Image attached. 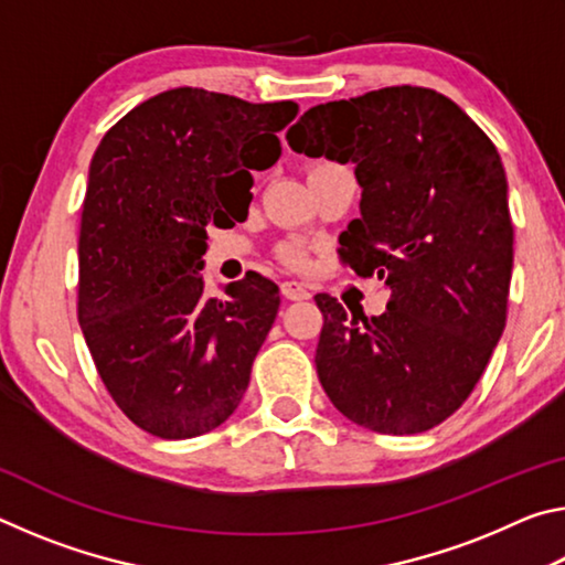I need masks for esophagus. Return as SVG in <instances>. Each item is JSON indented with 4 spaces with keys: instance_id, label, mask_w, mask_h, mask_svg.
<instances>
[{
    "instance_id": "esophagus-1",
    "label": "esophagus",
    "mask_w": 565,
    "mask_h": 565,
    "mask_svg": "<svg viewBox=\"0 0 565 565\" xmlns=\"http://www.w3.org/2000/svg\"><path fill=\"white\" fill-rule=\"evenodd\" d=\"M281 294H284V299H289V301H306L311 296L309 289H306V286L299 281H284Z\"/></svg>"
}]
</instances>
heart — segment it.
<instances>
[{"label": "heart", "instance_id": "b5f03b06", "mask_svg": "<svg viewBox=\"0 0 565 565\" xmlns=\"http://www.w3.org/2000/svg\"><path fill=\"white\" fill-rule=\"evenodd\" d=\"M321 167H329L327 161H319V164H311V169L309 171H313V169H321ZM279 256H281V262H286V264H291V266H299V264H303V252L299 246H294V244H286V246H281L279 248Z\"/></svg>", "mask_w": 565, "mask_h": 565}]
</instances>
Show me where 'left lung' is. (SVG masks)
<instances>
[{
	"label": "left lung",
	"mask_w": 565,
	"mask_h": 565,
	"mask_svg": "<svg viewBox=\"0 0 565 565\" xmlns=\"http://www.w3.org/2000/svg\"><path fill=\"white\" fill-rule=\"evenodd\" d=\"M286 139L356 164L361 216L339 254L391 291L371 319L313 296L321 386L371 431H428L471 396L505 327L513 224L499 151L458 104L408 84L311 107Z\"/></svg>",
	"instance_id": "left-lung-1"
}]
</instances>
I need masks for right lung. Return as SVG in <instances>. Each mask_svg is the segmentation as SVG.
<instances>
[{
  "label": "right lung",
  "mask_w": 565,
  "mask_h": 565,
  "mask_svg": "<svg viewBox=\"0 0 565 565\" xmlns=\"http://www.w3.org/2000/svg\"><path fill=\"white\" fill-rule=\"evenodd\" d=\"M299 104L179 87L104 134L79 228V327L99 376L147 434L194 438L234 414L279 311V286L246 274L204 294L206 226L252 204V169L281 157Z\"/></svg>",
  "instance_id": "1"
}]
</instances>
